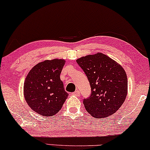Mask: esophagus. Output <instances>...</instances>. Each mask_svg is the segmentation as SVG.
<instances>
[{
    "mask_svg": "<svg viewBox=\"0 0 150 150\" xmlns=\"http://www.w3.org/2000/svg\"><path fill=\"white\" fill-rule=\"evenodd\" d=\"M72 94L74 95V96H79L80 95H81V92H80L79 90H76V92H74Z\"/></svg>",
    "mask_w": 150,
    "mask_h": 150,
    "instance_id": "34e87169",
    "label": "esophagus"
}]
</instances>
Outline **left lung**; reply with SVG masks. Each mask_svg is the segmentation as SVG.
I'll use <instances>...</instances> for the list:
<instances>
[{
    "label": "left lung",
    "mask_w": 150,
    "mask_h": 150,
    "mask_svg": "<svg viewBox=\"0 0 150 150\" xmlns=\"http://www.w3.org/2000/svg\"><path fill=\"white\" fill-rule=\"evenodd\" d=\"M90 84L92 94L83 100L87 112L95 118H105L119 109L127 94L125 69L105 54L98 52L76 60Z\"/></svg>",
    "instance_id": "left-lung-1"
}]
</instances>
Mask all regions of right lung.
I'll return each mask as SVG.
<instances>
[{
    "mask_svg": "<svg viewBox=\"0 0 150 150\" xmlns=\"http://www.w3.org/2000/svg\"><path fill=\"white\" fill-rule=\"evenodd\" d=\"M65 61L54 58L34 66L25 80L23 93L25 101L37 114L52 116L58 113L68 94L60 79Z\"/></svg>",
    "mask_w": 150,
    "mask_h": 150,
    "instance_id": "obj_1",
    "label": "right lung"
}]
</instances>
